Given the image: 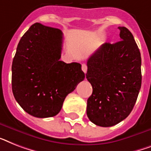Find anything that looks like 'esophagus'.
<instances>
[{
    "instance_id": "34e87169",
    "label": "esophagus",
    "mask_w": 151,
    "mask_h": 151,
    "mask_svg": "<svg viewBox=\"0 0 151 151\" xmlns=\"http://www.w3.org/2000/svg\"><path fill=\"white\" fill-rule=\"evenodd\" d=\"M81 69L82 70L84 71V73H86L87 70H88V67H87V65L85 63H83L81 66Z\"/></svg>"
}]
</instances>
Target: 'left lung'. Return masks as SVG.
Returning a JSON list of instances; mask_svg holds the SVG:
<instances>
[{
	"label": "left lung",
	"mask_w": 151,
	"mask_h": 151,
	"mask_svg": "<svg viewBox=\"0 0 151 151\" xmlns=\"http://www.w3.org/2000/svg\"><path fill=\"white\" fill-rule=\"evenodd\" d=\"M120 40L103 44L88 58L86 78L92 86L87 116L102 127H112L133 110L141 88V56L133 35L119 27Z\"/></svg>",
	"instance_id": "1"
}]
</instances>
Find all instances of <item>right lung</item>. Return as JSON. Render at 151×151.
Returning a JSON list of instances; mask_svg holds the SVG:
<instances>
[{"mask_svg":"<svg viewBox=\"0 0 151 151\" xmlns=\"http://www.w3.org/2000/svg\"><path fill=\"white\" fill-rule=\"evenodd\" d=\"M63 32L56 28L33 24L18 42L12 62L14 99L29 115L56 116L65 98L85 78L81 65L60 60Z\"/></svg>","mask_w":151,"mask_h":151,"instance_id":"add662e5","label":"right lung"}]
</instances>
